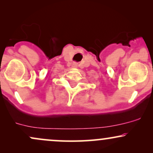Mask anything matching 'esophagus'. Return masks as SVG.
<instances>
[{
    "label": "esophagus",
    "mask_w": 153,
    "mask_h": 153,
    "mask_svg": "<svg viewBox=\"0 0 153 153\" xmlns=\"http://www.w3.org/2000/svg\"><path fill=\"white\" fill-rule=\"evenodd\" d=\"M74 66H75V65H74Z\"/></svg>",
    "instance_id": "obj_1"
}]
</instances>
